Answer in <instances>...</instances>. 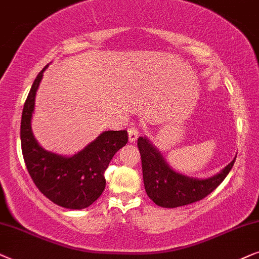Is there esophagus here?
<instances>
[{"instance_id": "1", "label": "esophagus", "mask_w": 259, "mask_h": 259, "mask_svg": "<svg viewBox=\"0 0 259 259\" xmlns=\"http://www.w3.org/2000/svg\"><path fill=\"white\" fill-rule=\"evenodd\" d=\"M127 134H129V142L134 143L135 141L139 139V129L137 126H132L129 130H127Z\"/></svg>"}]
</instances>
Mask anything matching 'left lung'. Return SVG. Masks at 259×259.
<instances>
[{"mask_svg":"<svg viewBox=\"0 0 259 259\" xmlns=\"http://www.w3.org/2000/svg\"><path fill=\"white\" fill-rule=\"evenodd\" d=\"M142 160L144 188L157 206L175 208L204 199L212 193L232 169L237 155L222 171L207 179H198L175 171L160 150L147 137L137 140Z\"/></svg>","mask_w":259,"mask_h":259,"instance_id":"obj_1","label":"left lung"}]
</instances>
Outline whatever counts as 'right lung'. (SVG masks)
<instances>
[{
  "mask_svg": "<svg viewBox=\"0 0 259 259\" xmlns=\"http://www.w3.org/2000/svg\"><path fill=\"white\" fill-rule=\"evenodd\" d=\"M46 65L34 80L23 105L21 148L27 170L39 191L54 204L70 209L89 207L105 188L104 171L117 151L127 143L126 130L102 133L84 149L64 156L44 149L32 132L35 96Z\"/></svg>",
  "mask_w": 259,
  "mask_h": 259,
  "instance_id": "obj_1",
  "label": "right lung"
}]
</instances>
